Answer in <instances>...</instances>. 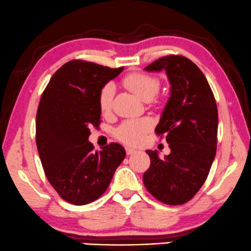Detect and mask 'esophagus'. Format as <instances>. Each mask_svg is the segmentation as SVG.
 I'll return each instance as SVG.
<instances>
[{"label": "esophagus", "mask_w": 251, "mask_h": 251, "mask_svg": "<svg viewBox=\"0 0 251 251\" xmlns=\"http://www.w3.org/2000/svg\"><path fill=\"white\" fill-rule=\"evenodd\" d=\"M126 155H132V154H135V152L137 151L136 149H134V148H130V147H126Z\"/></svg>", "instance_id": "obj_1"}]
</instances>
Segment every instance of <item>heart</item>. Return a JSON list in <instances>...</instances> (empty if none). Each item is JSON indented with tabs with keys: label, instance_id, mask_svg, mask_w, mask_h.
<instances>
[{
	"label": "heart",
	"instance_id": "1",
	"mask_svg": "<svg viewBox=\"0 0 251 251\" xmlns=\"http://www.w3.org/2000/svg\"><path fill=\"white\" fill-rule=\"evenodd\" d=\"M123 85L136 95L142 101L149 102L156 96L160 89V83L152 76L146 74L134 73L123 78ZM114 87L111 83L105 84L100 91L99 105L102 113H109L113 107ZM150 128V121L147 119L128 120L116 129V136L128 144H138L142 142L144 135Z\"/></svg>",
	"mask_w": 251,
	"mask_h": 251
}]
</instances>
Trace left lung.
Listing matches in <instances>:
<instances>
[{"label":"left lung","mask_w":251,"mask_h":251,"mask_svg":"<svg viewBox=\"0 0 251 251\" xmlns=\"http://www.w3.org/2000/svg\"><path fill=\"white\" fill-rule=\"evenodd\" d=\"M144 70H163L169 81L170 97L155 131L166 134L170 154L161 160L157 150H147L150 167L143 183L158 201L183 204L201 189L216 155V101L200 68L184 56H164Z\"/></svg>","instance_id":"1"}]
</instances>
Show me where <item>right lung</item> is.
I'll return each mask as SVG.
<instances>
[{"label": "right lung", "instance_id": "obj_1", "mask_svg": "<svg viewBox=\"0 0 251 251\" xmlns=\"http://www.w3.org/2000/svg\"><path fill=\"white\" fill-rule=\"evenodd\" d=\"M123 68L79 60L63 64L44 89L36 115V146L49 183L64 201L82 205L99 199L126 157L119 143L101 151L88 141L99 126L100 91Z\"/></svg>", "mask_w": 251, "mask_h": 251}]
</instances>
